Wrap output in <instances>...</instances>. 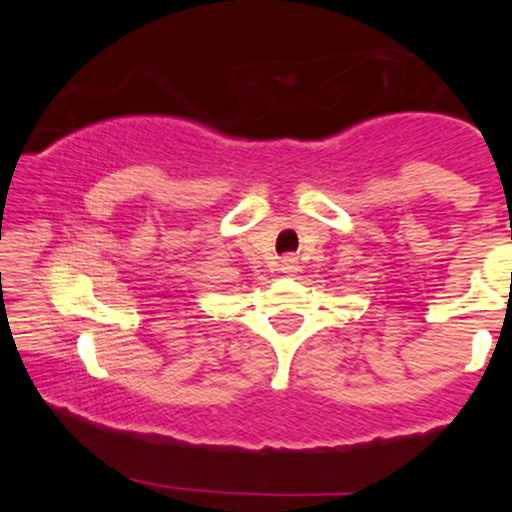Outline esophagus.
Listing matches in <instances>:
<instances>
[{"label": "esophagus", "mask_w": 512, "mask_h": 512, "mask_svg": "<svg viewBox=\"0 0 512 512\" xmlns=\"http://www.w3.org/2000/svg\"><path fill=\"white\" fill-rule=\"evenodd\" d=\"M298 258H293V256H284L282 261H279V270L282 272H286V275H293V272H298Z\"/></svg>", "instance_id": "esophagus-1"}]
</instances>
